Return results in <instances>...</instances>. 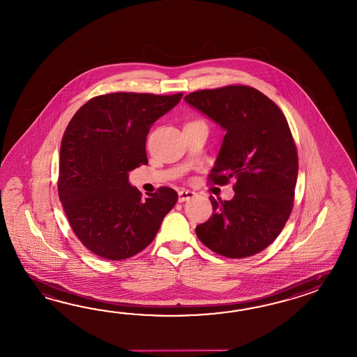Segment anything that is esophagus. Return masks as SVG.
<instances>
[{
  "instance_id": "1",
  "label": "esophagus",
  "mask_w": 357,
  "mask_h": 357,
  "mask_svg": "<svg viewBox=\"0 0 357 357\" xmlns=\"http://www.w3.org/2000/svg\"><path fill=\"white\" fill-rule=\"evenodd\" d=\"M194 197H195V192H194V191L185 190V189L178 191V202H180V203L191 199V198H194Z\"/></svg>"
}]
</instances>
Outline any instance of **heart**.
I'll return each mask as SVG.
<instances>
[{
	"mask_svg": "<svg viewBox=\"0 0 357 357\" xmlns=\"http://www.w3.org/2000/svg\"><path fill=\"white\" fill-rule=\"evenodd\" d=\"M195 122H202V121H195Z\"/></svg>",
	"mask_w": 357,
	"mask_h": 357,
	"instance_id": "obj_1",
	"label": "heart"
}]
</instances>
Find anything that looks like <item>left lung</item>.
I'll return each mask as SVG.
<instances>
[{
	"label": "left lung",
	"mask_w": 357,
	"mask_h": 357,
	"mask_svg": "<svg viewBox=\"0 0 357 357\" xmlns=\"http://www.w3.org/2000/svg\"><path fill=\"white\" fill-rule=\"evenodd\" d=\"M185 101L226 130L209 183L235 181L231 200L209 197L213 215L197 226V236L224 257L257 255L278 238L293 209L298 154L287 118L245 84L191 92Z\"/></svg>",
	"instance_id": "1"
}]
</instances>
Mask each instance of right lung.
<instances>
[{
	"mask_svg": "<svg viewBox=\"0 0 357 357\" xmlns=\"http://www.w3.org/2000/svg\"><path fill=\"white\" fill-rule=\"evenodd\" d=\"M181 98L112 92L89 100L70 119L60 146L59 198L75 236L93 255L110 261L137 255L178 199L168 186L142 198L128 172L148 165L150 127Z\"/></svg>",
	"mask_w": 357,
	"mask_h": 357,
	"instance_id": "add662e5",
	"label": "right lung"
}]
</instances>
